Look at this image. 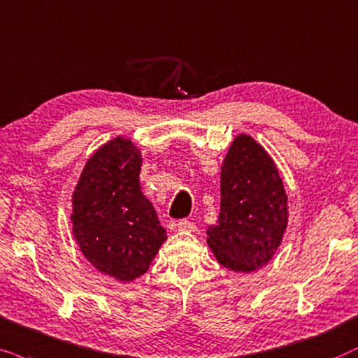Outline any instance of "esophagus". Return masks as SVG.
Masks as SVG:
<instances>
[{"mask_svg":"<svg viewBox=\"0 0 358 358\" xmlns=\"http://www.w3.org/2000/svg\"><path fill=\"white\" fill-rule=\"evenodd\" d=\"M178 231H183V232H193L194 229H196V226L192 221H188V219H180L178 224Z\"/></svg>","mask_w":358,"mask_h":358,"instance_id":"obj_1","label":"esophagus"}]
</instances>
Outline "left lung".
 I'll list each match as a JSON object with an SVG mask.
<instances>
[{"label":"left lung","instance_id":"1","mask_svg":"<svg viewBox=\"0 0 358 358\" xmlns=\"http://www.w3.org/2000/svg\"><path fill=\"white\" fill-rule=\"evenodd\" d=\"M278 170L250 136H237L221 169V211L208 244L224 268H260L282 244L288 204Z\"/></svg>","mask_w":358,"mask_h":358}]
</instances>
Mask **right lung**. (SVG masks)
Instances as JSON below:
<instances>
[{"label":"right lung","instance_id":"obj_1","mask_svg":"<svg viewBox=\"0 0 358 358\" xmlns=\"http://www.w3.org/2000/svg\"><path fill=\"white\" fill-rule=\"evenodd\" d=\"M141 150L116 137L87 162L73 193V236L94 268L119 282L149 270L166 231L141 192Z\"/></svg>","mask_w":358,"mask_h":358}]
</instances>
